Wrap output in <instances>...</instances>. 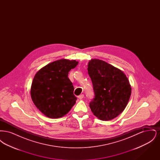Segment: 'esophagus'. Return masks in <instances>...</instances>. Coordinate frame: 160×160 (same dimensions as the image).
Masks as SVG:
<instances>
[{
	"label": "esophagus",
	"instance_id": "1",
	"mask_svg": "<svg viewBox=\"0 0 160 160\" xmlns=\"http://www.w3.org/2000/svg\"><path fill=\"white\" fill-rule=\"evenodd\" d=\"M78 99H82L84 98V95L83 94H81V95H80L78 97Z\"/></svg>",
	"mask_w": 160,
	"mask_h": 160
}]
</instances>
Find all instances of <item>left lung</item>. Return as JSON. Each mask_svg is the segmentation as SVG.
Wrapping results in <instances>:
<instances>
[{
	"label": "left lung",
	"instance_id": "left-lung-1",
	"mask_svg": "<svg viewBox=\"0 0 160 160\" xmlns=\"http://www.w3.org/2000/svg\"><path fill=\"white\" fill-rule=\"evenodd\" d=\"M95 98L89 104L92 112L101 121H110L124 110L131 93L129 80L122 70L98 59L88 65Z\"/></svg>",
	"mask_w": 160,
	"mask_h": 160
}]
</instances>
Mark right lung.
<instances>
[{
	"label": "right lung",
	"mask_w": 160,
	"mask_h": 160,
	"mask_svg": "<svg viewBox=\"0 0 160 160\" xmlns=\"http://www.w3.org/2000/svg\"><path fill=\"white\" fill-rule=\"evenodd\" d=\"M78 62L60 59L48 63L35 75L31 85L33 102L46 116L56 119L67 114L76 104L74 86L69 79V71Z\"/></svg>",
	"instance_id": "obj_1"
}]
</instances>
